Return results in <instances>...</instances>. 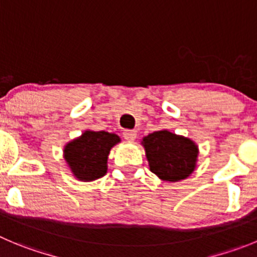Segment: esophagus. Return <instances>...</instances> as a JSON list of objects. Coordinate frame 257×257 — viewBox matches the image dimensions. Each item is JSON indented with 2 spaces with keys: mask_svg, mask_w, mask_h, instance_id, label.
<instances>
[{
  "mask_svg": "<svg viewBox=\"0 0 257 257\" xmlns=\"http://www.w3.org/2000/svg\"><path fill=\"white\" fill-rule=\"evenodd\" d=\"M123 137H124V140H125V141L133 142V141L137 138V133L134 131H124Z\"/></svg>",
  "mask_w": 257,
  "mask_h": 257,
  "instance_id": "esophagus-1",
  "label": "esophagus"
}]
</instances>
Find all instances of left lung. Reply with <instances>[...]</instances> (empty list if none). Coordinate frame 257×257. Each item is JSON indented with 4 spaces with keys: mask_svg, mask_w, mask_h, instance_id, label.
Segmentation results:
<instances>
[{
    "mask_svg": "<svg viewBox=\"0 0 257 257\" xmlns=\"http://www.w3.org/2000/svg\"><path fill=\"white\" fill-rule=\"evenodd\" d=\"M150 170L164 181L176 183L193 174L198 161V146L169 131H158L143 138Z\"/></svg>",
    "mask_w": 257,
    "mask_h": 257,
    "instance_id": "8db88e82",
    "label": "left lung"
}]
</instances>
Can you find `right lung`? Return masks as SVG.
Returning a JSON list of instances; mask_svg holds the SVG:
<instances>
[{
  "instance_id": "1",
  "label": "right lung",
  "mask_w": 257,
  "mask_h": 257,
  "mask_svg": "<svg viewBox=\"0 0 257 257\" xmlns=\"http://www.w3.org/2000/svg\"><path fill=\"white\" fill-rule=\"evenodd\" d=\"M119 142L120 138L114 133L85 131L64 146L63 157L76 179L93 181L106 174L107 156Z\"/></svg>"
}]
</instances>
